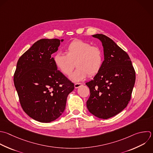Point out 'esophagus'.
I'll use <instances>...</instances> for the list:
<instances>
[{"label":"esophagus","mask_w":153,"mask_h":153,"mask_svg":"<svg viewBox=\"0 0 153 153\" xmlns=\"http://www.w3.org/2000/svg\"><path fill=\"white\" fill-rule=\"evenodd\" d=\"M81 85H82V84L81 83H75V85H74V87H75V88H78L79 87H81Z\"/></svg>","instance_id":"esophagus-1"}]
</instances>
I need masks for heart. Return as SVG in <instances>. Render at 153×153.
<instances>
[{
    "mask_svg": "<svg viewBox=\"0 0 153 153\" xmlns=\"http://www.w3.org/2000/svg\"><path fill=\"white\" fill-rule=\"evenodd\" d=\"M53 60L57 68L67 76L72 74L75 64L77 69L71 75V79L79 82L85 79L88 74L92 76L99 72L103 57L99 48L76 39L67 46L66 54L57 53L54 55Z\"/></svg>",
    "mask_w": 153,
    "mask_h": 153,
    "instance_id": "1",
    "label": "heart"
}]
</instances>
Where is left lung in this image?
I'll return each instance as SVG.
<instances>
[{"mask_svg": "<svg viewBox=\"0 0 153 153\" xmlns=\"http://www.w3.org/2000/svg\"><path fill=\"white\" fill-rule=\"evenodd\" d=\"M92 36L102 42L104 61L93 79L85 83L90 91L87 108L95 117L108 119L120 113L128 103L135 72L128 54L113 40L102 34Z\"/></svg>", "mask_w": 153, "mask_h": 153, "instance_id": "1", "label": "left lung"}]
</instances>
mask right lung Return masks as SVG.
<instances>
[{"label":"right lung","mask_w":153,"mask_h":153,"mask_svg":"<svg viewBox=\"0 0 153 153\" xmlns=\"http://www.w3.org/2000/svg\"><path fill=\"white\" fill-rule=\"evenodd\" d=\"M64 39H42L19 59L14 76L20 104L31 118L50 123L63 113L74 84L56 66L52 54Z\"/></svg>","instance_id":"right-lung-1"}]
</instances>
